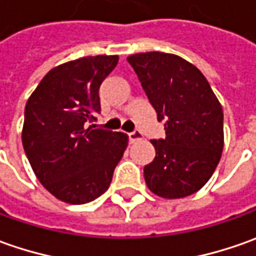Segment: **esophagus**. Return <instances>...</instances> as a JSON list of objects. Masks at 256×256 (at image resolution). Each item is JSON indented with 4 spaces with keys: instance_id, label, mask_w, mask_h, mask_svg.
Wrapping results in <instances>:
<instances>
[{
    "instance_id": "1",
    "label": "esophagus",
    "mask_w": 256,
    "mask_h": 256,
    "mask_svg": "<svg viewBox=\"0 0 256 256\" xmlns=\"http://www.w3.org/2000/svg\"><path fill=\"white\" fill-rule=\"evenodd\" d=\"M128 138H130L132 143H134V142L142 140V138H143V134H142L140 132H133V133H128Z\"/></svg>"
}]
</instances>
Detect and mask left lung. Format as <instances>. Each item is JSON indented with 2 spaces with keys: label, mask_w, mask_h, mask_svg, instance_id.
Listing matches in <instances>:
<instances>
[{
  "label": "left lung",
  "mask_w": 256,
  "mask_h": 256,
  "mask_svg": "<svg viewBox=\"0 0 256 256\" xmlns=\"http://www.w3.org/2000/svg\"><path fill=\"white\" fill-rule=\"evenodd\" d=\"M128 60L166 130L152 140L156 157L144 167L146 184L162 198L188 197L206 186L222 154L221 103L198 68L178 55L143 52Z\"/></svg>",
  "instance_id": "left-lung-1"
}]
</instances>
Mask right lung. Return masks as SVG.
Segmentation results:
<instances>
[{
  "label": "right lung",
  "mask_w": 256,
  "mask_h": 256,
  "mask_svg": "<svg viewBox=\"0 0 256 256\" xmlns=\"http://www.w3.org/2000/svg\"><path fill=\"white\" fill-rule=\"evenodd\" d=\"M118 62V55H96L55 66L26 102L25 154L40 184L68 204L100 197L128 147L124 133L86 128L100 112L99 88Z\"/></svg>",
  "instance_id": "1"
}]
</instances>
